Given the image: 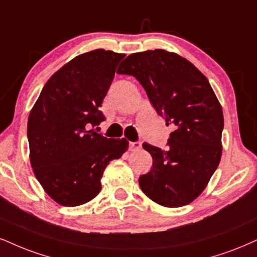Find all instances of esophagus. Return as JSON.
I'll return each instance as SVG.
<instances>
[{"label":"esophagus","mask_w":257,"mask_h":257,"mask_svg":"<svg viewBox=\"0 0 257 257\" xmlns=\"http://www.w3.org/2000/svg\"><path fill=\"white\" fill-rule=\"evenodd\" d=\"M141 148H142L141 142H130V143H128V149L131 151L139 150V149H141Z\"/></svg>","instance_id":"34e87169"}]
</instances>
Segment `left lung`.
I'll use <instances>...</instances> for the list:
<instances>
[{"label":"left lung","mask_w":257,"mask_h":257,"mask_svg":"<svg viewBox=\"0 0 257 257\" xmlns=\"http://www.w3.org/2000/svg\"><path fill=\"white\" fill-rule=\"evenodd\" d=\"M116 72L134 76L158 115L174 127L166 150L143 144L153 168L139 176L142 191L166 207L189 204L207 186L221 157L223 110L210 82L191 62L164 50L132 53Z\"/></svg>","instance_id":"obj_1"}]
</instances>
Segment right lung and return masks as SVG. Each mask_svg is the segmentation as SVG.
Returning a JSON list of instances; mask_svg holds the SVG:
<instances>
[{
	"instance_id": "add662e5",
	"label": "right lung",
	"mask_w": 257,
	"mask_h": 257,
	"mask_svg": "<svg viewBox=\"0 0 257 257\" xmlns=\"http://www.w3.org/2000/svg\"><path fill=\"white\" fill-rule=\"evenodd\" d=\"M123 57L101 49L77 56L46 82L31 110L32 168L58 204L71 207L94 199L106 167L127 150L125 138H106L93 130L106 119L100 107Z\"/></svg>"
}]
</instances>
